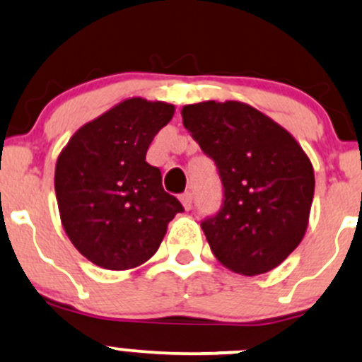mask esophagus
I'll list each match as a JSON object with an SVG mask.
<instances>
[{
    "label": "esophagus",
    "instance_id": "1",
    "mask_svg": "<svg viewBox=\"0 0 362 362\" xmlns=\"http://www.w3.org/2000/svg\"><path fill=\"white\" fill-rule=\"evenodd\" d=\"M180 201H182V204H184V207L187 211L190 209V207H192V202H194V194L190 192V190H187V192H184L180 195Z\"/></svg>",
    "mask_w": 362,
    "mask_h": 362
}]
</instances>
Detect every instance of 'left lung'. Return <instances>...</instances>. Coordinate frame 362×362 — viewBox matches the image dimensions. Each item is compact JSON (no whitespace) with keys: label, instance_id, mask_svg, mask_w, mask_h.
Listing matches in <instances>:
<instances>
[{"label":"left lung","instance_id":"left-lung-1","mask_svg":"<svg viewBox=\"0 0 362 362\" xmlns=\"http://www.w3.org/2000/svg\"><path fill=\"white\" fill-rule=\"evenodd\" d=\"M182 117L223 184L221 209L201 223L214 257L243 276L272 271L308 226L315 192L308 156L284 127L247 103H194Z\"/></svg>","mask_w":362,"mask_h":362}]
</instances>
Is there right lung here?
<instances>
[{"label": "right lung", "mask_w": 362, "mask_h": 362, "mask_svg": "<svg viewBox=\"0 0 362 362\" xmlns=\"http://www.w3.org/2000/svg\"><path fill=\"white\" fill-rule=\"evenodd\" d=\"M175 107L127 98L78 129L56 163L61 223L76 250L109 271L155 255L168 223L184 211L165 192L146 151Z\"/></svg>", "instance_id": "add662e5"}]
</instances>
